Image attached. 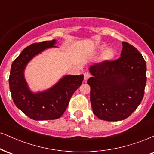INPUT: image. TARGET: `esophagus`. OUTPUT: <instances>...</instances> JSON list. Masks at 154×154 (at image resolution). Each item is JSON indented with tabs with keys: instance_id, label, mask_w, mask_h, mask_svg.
I'll return each mask as SVG.
<instances>
[{
	"instance_id": "obj_1",
	"label": "esophagus",
	"mask_w": 154,
	"mask_h": 154,
	"mask_svg": "<svg viewBox=\"0 0 154 154\" xmlns=\"http://www.w3.org/2000/svg\"><path fill=\"white\" fill-rule=\"evenodd\" d=\"M91 77V74L89 72H85V73H84V78H85V80H87L89 77Z\"/></svg>"
}]
</instances>
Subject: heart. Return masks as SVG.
Listing matches in <instances>:
<instances>
[{
  "label": "heart",
  "mask_w": 154,
  "mask_h": 154,
  "mask_svg": "<svg viewBox=\"0 0 154 154\" xmlns=\"http://www.w3.org/2000/svg\"><path fill=\"white\" fill-rule=\"evenodd\" d=\"M113 53H114V52H113V50L112 49H108L106 52H105L104 56L106 57H111L113 55Z\"/></svg>",
  "instance_id": "heart-1"
}]
</instances>
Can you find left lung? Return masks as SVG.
Listing matches in <instances>:
<instances>
[{"label":"left lung","mask_w":154,"mask_h":154,"mask_svg":"<svg viewBox=\"0 0 154 154\" xmlns=\"http://www.w3.org/2000/svg\"><path fill=\"white\" fill-rule=\"evenodd\" d=\"M121 57L91 66L90 101L93 113L102 120L125 119L137 109L144 94L146 64L135 47L122 42Z\"/></svg>","instance_id":"obj_1"}]
</instances>
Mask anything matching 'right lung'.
<instances>
[{"label": "right lung", "mask_w": 154, "mask_h": 154, "mask_svg": "<svg viewBox=\"0 0 154 154\" xmlns=\"http://www.w3.org/2000/svg\"><path fill=\"white\" fill-rule=\"evenodd\" d=\"M54 43L55 40H52L30 45L23 50L11 66L9 85L13 102L19 109L34 120L60 118L84 79L83 75H67L48 90L37 94L31 92L23 75L25 66L36 54L54 47Z\"/></svg>", "instance_id": "right-lung-1"}]
</instances>
